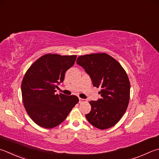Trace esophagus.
<instances>
[{
  "label": "esophagus",
  "mask_w": 159,
  "mask_h": 159,
  "mask_svg": "<svg viewBox=\"0 0 159 159\" xmlns=\"http://www.w3.org/2000/svg\"><path fill=\"white\" fill-rule=\"evenodd\" d=\"M86 102V99H82V98H79V103H81L83 102Z\"/></svg>",
  "instance_id": "1"
}]
</instances>
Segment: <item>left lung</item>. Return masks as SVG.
Masks as SVG:
<instances>
[{"label":"left lung","mask_w":159,"mask_h":159,"mask_svg":"<svg viewBox=\"0 0 159 159\" xmlns=\"http://www.w3.org/2000/svg\"><path fill=\"white\" fill-rule=\"evenodd\" d=\"M76 63L85 69L94 87L101 88L102 98L91 101V111L85 115L95 127L104 130L115 126L125 113L130 99L127 74L119 62L105 53L79 56Z\"/></svg>","instance_id":"8db88e82"}]
</instances>
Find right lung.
<instances>
[{"label":"right lung","mask_w":159,"mask_h":159,"mask_svg":"<svg viewBox=\"0 0 159 159\" xmlns=\"http://www.w3.org/2000/svg\"><path fill=\"white\" fill-rule=\"evenodd\" d=\"M76 56L45 54L33 63L21 82L24 106L37 125L45 129L56 127L64 121L79 102L75 95L55 94L65 72L74 65Z\"/></svg>","instance_id":"1"}]
</instances>
